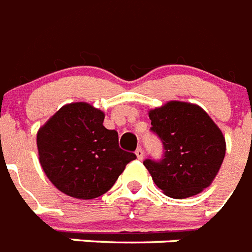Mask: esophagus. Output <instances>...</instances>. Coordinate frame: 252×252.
<instances>
[{
  "mask_svg": "<svg viewBox=\"0 0 252 252\" xmlns=\"http://www.w3.org/2000/svg\"><path fill=\"white\" fill-rule=\"evenodd\" d=\"M136 156H137V158L140 161L144 159V150H142L141 148H137V149H136Z\"/></svg>",
  "mask_w": 252,
  "mask_h": 252,
  "instance_id": "esophagus-1",
  "label": "esophagus"
}]
</instances>
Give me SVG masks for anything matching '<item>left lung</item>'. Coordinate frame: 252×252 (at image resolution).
Masks as SVG:
<instances>
[{"label":"left lung","instance_id":"8db88e82","mask_svg":"<svg viewBox=\"0 0 252 252\" xmlns=\"http://www.w3.org/2000/svg\"><path fill=\"white\" fill-rule=\"evenodd\" d=\"M150 130L159 137L163 156L145 159L154 183L174 199H186L211 186L222 165L226 144L215 122L201 107L172 102L149 111Z\"/></svg>","mask_w":252,"mask_h":252}]
</instances>
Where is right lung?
Segmentation results:
<instances>
[{
	"mask_svg": "<svg viewBox=\"0 0 252 252\" xmlns=\"http://www.w3.org/2000/svg\"><path fill=\"white\" fill-rule=\"evenodd\" d=\"M104 114L89 103L61 107L36 136L45 175L63 193L95 199L106 193L136 154L119 148L118 132L103 126Z\"/></svg>",
	"mask_w": 252,
	"mask_h": 252,
	"instance_id": "right-lung-1",
	"label": "right lung"
}]
</instances>
